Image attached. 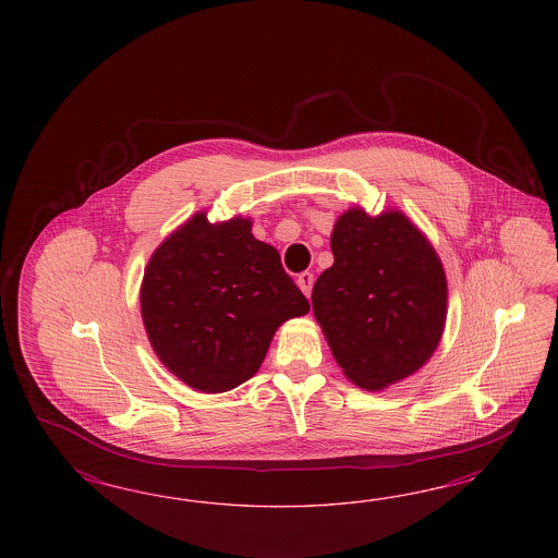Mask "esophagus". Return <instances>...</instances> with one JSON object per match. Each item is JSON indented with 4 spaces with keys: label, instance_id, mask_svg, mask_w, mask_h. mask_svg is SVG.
Segmentation results:
<instances>
[{
    "label": "esophagus",
    "instance_id": "esophagus-1",
    "mask_svg": "<svg viewBox=\"0 0 558 558\" xmlns=\"http://www.w3.org/2000/svg\"><path fill=\"white\" fill-rule=\"evenodd\" d=\"M296 284L303 290L306 296H311V288H313V274L311 271H301L296 276Z\"/></svg>",
    "mask_w": 558,
    "mask_h": 558
}]
</instances>
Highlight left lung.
Wrapping results in <instances>:
<instances>
[{
  "label": "left lung",
  "instance_id": "obj_1",
  "mask_svg": "<svg viewBox=\"0 0 558 558\" xmlns=\"http://www.w3.org/2000/svg\"><path fill=\"white\" fill-rule=\"evenodd\" d=\"M333 266L313 287V313L355 387L383 390L434 355L448 282L429 239L405 213L352 206L333 225Z\"/></svg>",
  "mask_w": 558,
  "mask_h": 558
}]
</instances>
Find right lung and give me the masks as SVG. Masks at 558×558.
Listing matches in <instances>:
<instances>
[{
	"mask_svg": "<svg viewBox=\"0 0 558 558\" xmlns=\"http://www.w3.org/2000/svg\"><path fill=\"white\" fill-rule=\"evenodd\" d=\"M252 227L245 217L210 222L201 210L161 241L145 268L147 338L190 389L213 395L250 380L278 327L311 308Z\"/></svg>",
	"mask_w": 558,
	"mask_h": 558,
	"instance_id": "right-lung-1",
	"label": "right lung"
}]
</instances>
